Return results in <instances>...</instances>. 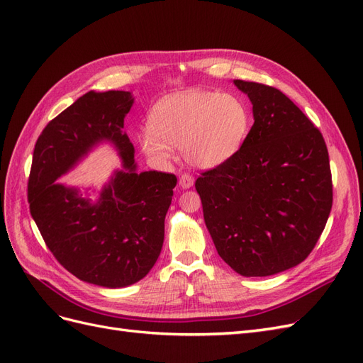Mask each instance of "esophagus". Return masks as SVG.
<instances>
[{"instance_id": "1", "label": "esophagus", "mask_w": 363, "mask_h": 363, "mask_svg": "<svg viewBox=\"0 0 363 363\" xmlns=\"http://www.w3.org/2000/svg\"><path fill=\"white\" fill-rule=\"evenodd\" d=\"M179 184L182 186L183 189H189V188H192V186H194V177H192V175H189V174H183L182 177H180V180H179Z\"/></svg>"}]
</instances>
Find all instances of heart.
I'll return each mask as SVG.
<instances>
[{"mask_svg":"<svg viewBox=\"0 0 363 363\" xmlns=\"http://www.w3.org/2000/svg\"><path fill=\"white\" fill-rule=\"evenodd\" d=\"M148 125L138 140L151 160L167 163L174 157V147H180L191 167L212 169L244 145L251 113L235 94L186 91L160 98L151 108Z\"/></svg>","mask_w":363,"mask_h":363,"instance_id":"heart-1","label":"heart"}]
</instances>
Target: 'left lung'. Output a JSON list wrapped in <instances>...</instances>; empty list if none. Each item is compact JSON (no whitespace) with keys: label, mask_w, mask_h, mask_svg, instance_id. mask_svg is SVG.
I'll list each match as a JSON object with an SVG mask.
<instances>
[{"label":"left lung","mask_w":363,"mask_h":363,"mask_svg":"<svg viewBox=\"0 0 363 363\" xmlns=\"http://www.w3.org/2000/svg\"><path fill=\"white\" fill-rule=\"evenodd\" d=\"M255 124L244 145L196 179L206 227L218 255L245 277L301 263L332 211L330 162L321 131L276 87L235 80Z\"/></svg>","instance_id":"obj_1"}]
</instances>
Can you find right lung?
I'll list each match as a JSON object with an SVG mask.
<instances>
[{
  "label": "right lung",
  "instance_id": "1",
  "mask_svg": "<svg viewBox=\"0 0 363 363\" xmlns=\"http://www.w3.org/2000/svg\"><path fill=\"white\" fill-rule=\"evenodd\" d=\"M131 92H87L50 121L33 151L30 213L50 251L77 279L124 288L144 279L162 251L164 216L177 177L138 172L124 118ZM112 143L123 162L96 202L57 182L96 145Z\"/></svg>",
  "mask_w": 363,
  "mask_h": 363
}]
</instances>
